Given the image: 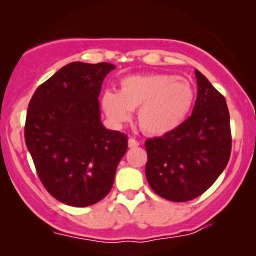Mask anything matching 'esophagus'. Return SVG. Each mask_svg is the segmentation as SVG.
<instances>
[{"instance_id": "obj_1", "label": "esophagus", "mask_w": 256, "mask_h": 256, "mask_svg": "<svg viewBox=\"0 0 256 256\" xmlns=\"http://www.w3.org/2000/svg\"><path fill=\"white\" fill-rule=\"evenodd\" d=\"M140 146V142H138L137 140H134V138H128V148H137V146Z\"/></svg>"}]
</instances>
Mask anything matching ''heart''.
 <instances>
[{"label": "heart", "mask_w": 256, "mask_h": 256, "mask_svg": "<svg viewBox=\"0 0 256 256\" xmlns=\"http://www.w3.org/2000/svg\"><path fill=\"white\" fill-rule=\"evenodd\" d=\"M195 92L185 79L170 73L134 74L120 79L119 91L106 90L101 106L116 124L132 118L138 108V124L149 136H165L183 124L192 110Z\"/></svg>", "instance_id": "obj_1"}]
</instances>
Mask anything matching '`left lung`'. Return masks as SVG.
Masks as SVG:
<instances>
[{"label":"left lung","instance_id":"left-lung-1","mask_svg":"<svg viewBox=\"0 0 256 256\" xmlns=\"http://www.w3.org/2000/svg\"><path fill=\"white\" fill-rule=\"evenodd\" d=\"M192 116L171 134L146 140V177L154 192L173 202L198 198L222 174L231 154L230 114L224 96L196 70Z\"/></svg>","mask_w":256,"mask_h":256}]
</instances>
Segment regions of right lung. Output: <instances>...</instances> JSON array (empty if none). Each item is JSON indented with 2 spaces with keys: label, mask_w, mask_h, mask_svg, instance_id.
<instances>
[{
  "label": "right lung",
  "mask_w": 256,
  "mask_h": 256,
  "mask_svg": "<svg viewBox=\"0 0 256 256\" xmlns=\"http://www.w3.org/2000/svg\"><path fill=\"white\" fill-rule=\"evenodd\" d=\"M108 62H71L37 88L28 104L25 142L52 198L86 207L110 192L128 137L106 128L98 95Z\"/></svg>",
  "instance_id": "1"
}]
</instances>
